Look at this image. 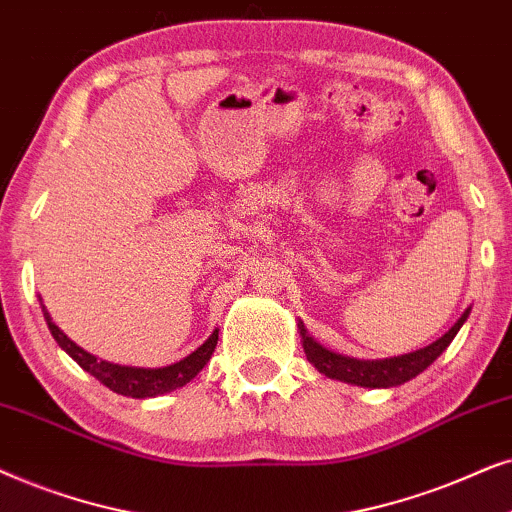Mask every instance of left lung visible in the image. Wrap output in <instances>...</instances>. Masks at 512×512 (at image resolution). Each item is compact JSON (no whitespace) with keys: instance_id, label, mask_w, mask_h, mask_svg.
I'll list each match as a JSON object with an SVG mask.
<instances>
[{"instance_id":"8db88e82","label":"left lung","mask_w":512,"mask_h":512,"mask_svg":"<svg viewBox=\"0 0 512 512\" xmlns=\"http://www.w3.org/2000/svg\"><path fill=\"white\" fill-rule=\"evenodd\" d=\"M468 316H470V306L461 313V318L449 327L445 335L435 339L433 344H428L419 351L403 353V356L379 358V360H360V358L342 356V353H335L325 349L323 344H318L316 339L306 332L302 320H299L297 327H299V335H302L306 360H309L320 374H325V377L337 379V381H346V384H353V386L391 388V386L405 384V381H410L417 377V374L424 372L426 367L431 365L449 344H452V339L456 337V332L461 330V325L466 323Z\"/></svg>"}]
</instances>
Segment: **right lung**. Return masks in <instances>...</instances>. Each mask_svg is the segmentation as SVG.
Here are the masks:
<instances>
[{
	"mask_svg": "<svg viewBox=\"0 0 512 512\" xmlns=\"http://www.w3.org/2000/svg\"><path fill=\"white\" fill-rule=\"evenodd\" d=\"M42 302V299H39ZM46 325H49L53 339H56L60 349H63L67 356L72 360H77L79 367H84L88 374H93L100 384H105L109 391L119 393V395H128V398H156V395L170 393L175 388L185 386L192 381L196 374H199L203 367L208 365L210 356H213L215 346H217V337H220V330H213L206 342H203L199 349L189 353L187 358L177 360L173 365L166 367H131V365H117L109 363V360H100L95 358L93 353H88L72 342L70 337L65 335L60 327L53 323L51 313L46 311V306L42 304Z\"/></svg>",
	"mask_w": 512,
	"mask_h": 512,
	"instance_id": "obj_1",
	"label": "right lung"
}]
</instances>
